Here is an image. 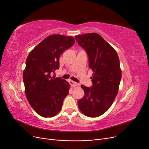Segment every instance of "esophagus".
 <instances>
[{"instance_id":"1","label":"esophagus","mask_w":149,"mask_h":149,"mask_svg":"<svg viewBox=\"0 0 149 149\" xmlns=\"http://www.w3.org/2000/svg\"><path fill=\"white\" fill-rule=\"evenodd\" d=\"M69 83H70V85L72 87H76V86H79V84H78V83H76L74 82L73 81H71V80H70V81Z\"/></svg>"}]
</instances>
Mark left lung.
<instances>
[{
	"mask_svg": "<svg viewBox=\"0 0 149 149\" xmlns=\"http://www.w3.org/2000/svg\"><path fill=\"white\" fill-rule=\"evenodd\" d=\"M75 38L86 52L93 72V86L81 85L84 96L78 105L83 114L96 118L109 109L118 94L122 76L119 58L115 49L96 33L76 35Z\"/></svg>",
	"mask_w": 149,
	"mask_h": 149,
	"instance_id": "1",
	"label": "left lung"
}]
</instances>
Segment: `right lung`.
Instances as JSON below:
<instances>
[{"label": "right lung", "mask_w": 149, "mask_h": 149, "mask_svg": "<svg viewBox=\"0 0 149 149\" xmlns=\"http://www.w3.org/2000/svg\"><path fill=\"white\" fill-rule=\"evenodd\" d=\"M74 37L51 35L31 50L26 60L23 81L26 99L33 110L43 118L58 114L70 85L66 80L52 76L59 69L60 56L73 45Z\"/></svg>", "instance_id": "add662e5"}]
</instances>
